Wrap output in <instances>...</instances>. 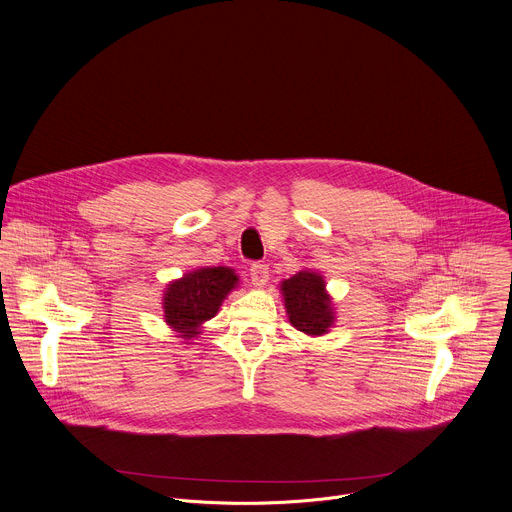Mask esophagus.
<instances>
[{
	"mask_svg": "<svg viewBox=\"0 0 512 512\" xmlns=\"http://www.w3.org/2000/svg\"><path fill=\"white\" fill-rule=\"evenodd\" d=\"M250 280H252L254 286L262 288L268 282V266L262 264V262H254L250 266Z\"/></svg>",
	"mask_w": 512,
	"mask_h": 512,
	"instance_id": "esophagus-1",
	"label": "esophagus"
}]
</instances>
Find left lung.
Returning <instances> with one entry per match:
<instances>
[{"label":"left lung","instance_id":"left-lung-1","mask_svg":"<svg viewBox=\"0 0 512 512\" xmlns=\"http://www.w3.org/2000/svg\"><path fill=\"white\" fill-rule=\"evenodd\" d=\"M288 323L309 337H323L335 325L337 313L325 276L317 270H300L280 282Z\"/></svg>","mask_w":512,"mask_h":512}]
</instances>
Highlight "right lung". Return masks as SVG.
Masks as SVG:
<instances>
[{"label":"right lung","mask_w":512,"mask_h":512,"mask_svg":"<svg viewBox=\"0 0 512 512\" xmlns=\"http://www.w3.org/2000/svg\"><path fill=\"white\" fill-rule=\"evenodd\" d=\"M238 284L240 276L228 266L191 270L163 290V321L183 343L193 341Z\"/></svg>","instance_id":"obj_1"}]
</instances>
